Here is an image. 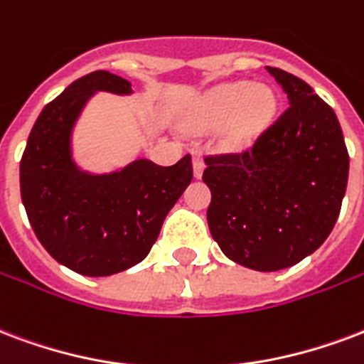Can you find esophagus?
<instances>
[{
    "label": "esophagus",
    "mask_w": 364,
    "mask_h": 364,
    "mask_svg": "<svg viewBox=\"0 0 364 364\" xmlns=\"http://www.w3.org/2000/svg\"><path fill=\"white\" fill-rule=\"evenodd\" d=\"M192 165H193V176H196V178H201L205 171V161L201 159V157H193Z\"/></svg>",
    "instance_id": "obj_1"
}]
</instances>
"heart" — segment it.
Masks as SVG:
<instances>
[{
	"mask_svg": "<svg viewBox=\"0 0 364 364\" xmlns=\"http://www.w3.org/2000/svg\"><path fill=\"white\" fill-rule=\"evenodd\" d=\"M278 105V94L267 84L228 82L209 90L199 100L190 127L198 132L224 127V146L242 149L251 146L270 127Z\"/></svg>",
	"mask_w": 364,
	"mask_h": 364,
	"instance_id": "1",
	"label": "heart"
}]
</instances>
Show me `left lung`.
Wrapping results in <instances>:
<instances>
[{"label": "left lung", "mask_w": 364, "mask_h": 364, "mask_svg": "<svg viewBox=\"0 0 364 364\" xmlns=\"http://www.w3.org/2000/svg\"><path fill=\"white\" fill-rule=\"evenodd\" d=\"M288 111L244 155L209 157L207 223L234 263L274 272L315 253L346 196L349 155L338 117L307 82L267 67Z\"/></svg>", "instance_id": "8db88e82"}]
</instances>
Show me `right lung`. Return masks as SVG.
Returning <instances> with one entry per match:
<instances>
[{
	"instance_id": "add662e5",
	"label": "right lung",
	"mask_w": 364,
	"mask_h": 364,
	"mask_svg": "<svg viewBox=\"0 0 364 364\" xmlns=\"http://www.w3.org/2000/svg\"><path fill=\"white\" fill-rule=\"evenodd\" d=\"M100 92L134 94L130 82L107 70L82 76L43 107L21 161L32 230L57 263L84 276L141 263L193 176L190 155L171 166L140 157L113 171H86L75 157V128Z\"/></svg>"
}]
</instances>
